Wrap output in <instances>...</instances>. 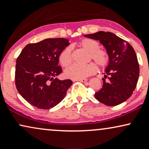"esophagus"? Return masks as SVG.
<instances>
[{
    "label": "esophagus",
    "mask_w": 149,
    "mask_h": 149,
    "mask_svg": "<svg viewBox=\"0 0 149 149\" xmlns=\"http://www.w3.org/2000/svg\"><path fill=\"white\" fill-rule=\"evenodd\" d=\"M78 81L82 82V83H85V82L88 81V79H86V78H83V79H79V80H78Z\"/></svg>",
    "instance_id": "1"
}]
</instances>
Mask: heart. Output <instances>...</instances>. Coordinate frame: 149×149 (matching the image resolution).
Wrapping results in <instances>:
<instances>
[{"label": "heart", "instance_id": "obj_1", "mask_svg": "<svg viewBox=\"0 0 149 149\" xmlns=\"http://www.w3.org/2000/svg\"><path fill=\"white\" fill-rule=\"evenodd\" d=\"M78 45L89 52L88 59L93 60L100 68H104L109 64V53L104 49H100V44L96 40L90 38L81 40ZM59 61L64 67L70 66L73 61V54L71 47L67 46L63 49L59 55ZM97 71V67L93 63L85 65L74 64L65 71L64 75L66 78L73 80L83 79L94 74Z\"/></svg>", "mask_w": 149, "mask_h": 149}]
</instances>
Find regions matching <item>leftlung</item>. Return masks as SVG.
<instances>
[{"mask_svg":"<svg viewBox=\"0 0 149 149\" xmlns=\"http://www.w3.org/2000/svg\"><path fill=\"white\" fill-rule=\"evenodd\" d=\"M85 36L100 40L110 58L102 79V88L95 92V97L110 107L123 103L132 95L139 76V65L134 48L111 32L99 31Z\"/></svg>","mask_w":149,"mask_h":149,"instance_id":"8db88e82","label":"left lung"}]
</instances>
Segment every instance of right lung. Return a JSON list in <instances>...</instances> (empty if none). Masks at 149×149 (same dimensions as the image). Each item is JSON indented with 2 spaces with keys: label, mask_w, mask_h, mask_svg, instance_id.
<instances>
[{
  "label": "right lung",
  "mask_w": 149,
  "mask_h": 149,
  "mask_svg": "<svg viewBox=\"0 0 149 149\" xmlns=\"http://www.w3.org/2000/svg\"><path fill=\"white\" fill-rule=\"evenodd\" d=\"M69 45L66 38H47L28 44L18 56L15 85L19 93L31 105L49 109L66 96L73 82L55 77L62 71L58 66L59 54Z\"/></svg>",
  "instance_id": "add662e5"
}]
</instances>
